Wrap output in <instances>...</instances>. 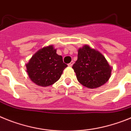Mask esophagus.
I'll return each instance as SVG.
<instances>
[{"label": "esophagus", "instance_id": "esophagus-1", "mask_svg": "<svg viewBox=\"0 0 131 131\" xmlns=\"http://www.w3.org/2000/svg\"><path fill=\"white\" fill-rule=\"evenodd\" d=\"M73 64H74V61H71V62L68 64V65H69V67H72V66L73 65Z\"/></svg>", "mask_w": 131, "mask_h": 131}]
</instances>
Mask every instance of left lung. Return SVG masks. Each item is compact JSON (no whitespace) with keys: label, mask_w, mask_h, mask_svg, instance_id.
Segmentation results:
<instances>
[{"label":"left lung","mask_w":131,"mask_h":131,"mask_svg":"<svg viewBox=\"0 0 131 131\" xmlns=\"http://www.w3.org/2000/svg\"><path fill=\"white\" fill-rule=\"evenodd\" d=\"M78 81L90 89L103 85L111 75V68L102 53L84 45L78 50V59L72 66Z\"/></svg>","instance_id":"8db88e82"}]
</instances>
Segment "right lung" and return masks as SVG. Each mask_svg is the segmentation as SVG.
Here are the masks:
<instances>
[{"instance_id": "right-lung-1", "label": "right lung", "mask_w": 131, "mask_h": 131, "mask_svg": "<svg viewBox=\"0 0 131 131\" xmlns=\"http://www.w3.org/2000/svg\"><path fill=\"white\" fill-rule=\"evenodd\" d=\"M26 66V72L31 81L39 86L47 87L57 81L67 64L51 45L37 51Z\"/></svg>"}]
</instances>
